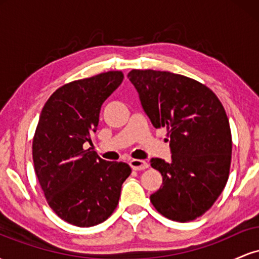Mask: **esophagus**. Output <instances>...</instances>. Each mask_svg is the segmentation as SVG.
I'll list each match as a JSON object with an SVG mask.
<instances>
[{
  "label": "esophagus",
  "mask_w": 259,
  "mask_h": 259,
  "mask_svg": "<svg viewBox=\"0 0 259 259\" xmlns=\"http://www.w3.org/2000/svg\"><path fill=\"white\" fill-rule=\"evenodd\" d=\"M129 164L134 170H144V169L148 168V163L141 159H132Z\"/></svg>",
  "instance_id": "1"
}]
</instances>
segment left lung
Instances as JSON below:
<instances>
[{
  "mask_svg": "<svg viewBox=\"0 0 259 259\" xmlns=\"http://www.w3.org/2000/svg\"><path fill=\"white\" fill-rule=\"evenodd\" d=\"M127 78L153 126L167 129L171 151L169 162L151 159L163 184L150 200L165 218L194 221L227 185L233 141L224 107L209 88L180 74L133 69Z\"/></svg>",
  "mask_w": 259,
  "mask_h": 259,
  "instance_id": "left-lung-1",
  "label": "left lung"
}]
</instances>
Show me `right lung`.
Here are the masks:
<instances>
[{
	"label": "right lung",
	"instance_id": "add662e5",
	"mask_svg": "<svg viewBox=\"0 0 259 259\" xmlns=\"http://www.w3.org/2000/svg\"><path fill=\"white\" fill-rule=\"evenodd\" d=\"M123 79L117 70L61 86L45 103L35 130L32 160L47 203L76 227L108 219L132 173L126 163L107 162L82 147L96 132L101 106Z\"/></svg>",
	"mask_w": 259,
	"mask_h": 259
}]
</instances>
